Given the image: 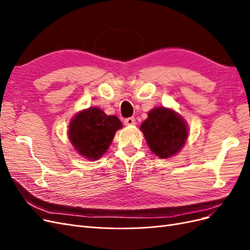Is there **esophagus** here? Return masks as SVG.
I'll use <instances>...</instances> for the list:
<instances>
[{"label": "esophagus", "mask_w": 250, "mask_h": 250, "mask_svg": "<svg viewBox=\"0 0 250 250\" xmlns=\"http://www.w3.org/2000/svg\"><path fill=\"white\" fill-rule=\"evenodd\" d=\"M124 123H125V125H129V126L134 125V124H135V119H134L133 117L127 118V119L124 120Z\"/></svg>", "instance_id": "34e87169"}]
</instances>
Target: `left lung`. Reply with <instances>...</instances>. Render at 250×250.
Returning a JSON list of instances; mask_svg holds the SVG:
<instances>
[{"instance_id": "1", "label": "left lung", "mask_w": 250, "mask_h": 250, "mask_svg": "<svg viewBox=\"0 0 250 250\" xmlns=\"http://www.w3.org/2000/svg\"><path fill=\"white\" fill-rule=\"evenodd\" d=\"M148 145L161 158H168L185 145L188 129L185 121L171 109L157 107L148 113L141 125Z\"/></svg>"}]
</instances>
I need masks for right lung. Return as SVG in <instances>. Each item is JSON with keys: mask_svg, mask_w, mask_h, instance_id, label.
Segmentation results:
<instances>
[{"mask_svg": "<svg viewBox=\"0 0 250 250\" xmlns=\"http://www.w3.org/2000/svg\"><path fill=\"white\" fill-rule=\"evenodd\" d=\"M122 123L116 116H107L100 108L80 111L70 123L69 137L78 152L88 160L100 158L110 145Z\"/></svg>", "mask_w": 250, "mask_h": 250, "instance_id": "add662e5", "label": "right lung"}]
</instances>
